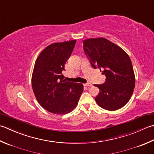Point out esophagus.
<instances>
[{
    "instance_id": "1",
    "label": "esophagus",
    "mask_w": 154,
    "mask_h": 154,
    "mask_svg": "<svg viewBox=\"0 0 154 154\" xmlns=\"http://www.w3.org/2000/svg\"><path fill=\"white\" fill-rule=\"evenodd\" d=\"M84 86H85V87H91L92 86V84L90 83H87L84 84Z\"/></svg>"
}]
</instances>
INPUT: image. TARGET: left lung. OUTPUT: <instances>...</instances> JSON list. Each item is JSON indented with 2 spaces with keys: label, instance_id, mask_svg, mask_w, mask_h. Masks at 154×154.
<instances>
[{
  "label": "left lung",
  "instance_id": "8db88e82",
  "mask_svg": "<svg viewBox=\"0 0 154 154\" xmlns=\"http://www.w3.org/2000/svg\"><path fill=\"white\" fill-rule=\"evenodd\" d=\"M83 50L92 67L102 69V74L106 77L105 83L94 85L100 91L95 101L109 111L123 107L133 94L135 83L129 55L118 45L103 37L84 40Z\"/></svg>",
  "mask_w": 154,
  "mask_h": 154
}]
</instances>
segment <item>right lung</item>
<instances>
[{"instance_id": "add662e5", "label": "right lung", "mask_w": 154, "mask_h": 154, "mask_svg": "<svg viewBox=\"0 0 154 154\" xmlns=\"http://www.w3.org/2000/svg\"><path fill=\"white\" fill-rule=\"evenodd\" d=\"M76 40L55 43L41 51L32 75V87L38 103L51 113L63 115L78 104L83 85L66 81L62 72Z\"/></svg>"}]
</instances>
